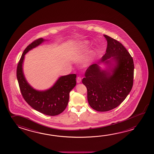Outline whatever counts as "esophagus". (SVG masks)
Masks as SVG:
<instances>
[{
  "label": "esophagus",
  "instance_id": "esophagus-1",
  "mask_svg": "<svg viewBox=\"0 0 154 154\" xmlns=\"http://www.w3.org/2000/svg\"><path fill=\"white\" fill-rule=\"evenodd\" d=\"M81 81H82V79H81V77H78L77 78V83H80Z\"/></svg>",
  "mask_w": 154,
  "mask_h": 154
}]
</instances>
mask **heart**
<instances>
[{"mask_svg":"<svg viewBox=\"0 0 154 154\" xmlns=\"http://www.w3.org/2000/svg\"><path fill=\"white\" fill-rule=\"evenodd\" d=\"M89 45V42L88 41H85L82 43H81L78 47H77L74 49L73 52V56L74 58L77 57L79 56L82 55L88 51ZM96 54V50L92 51L91 53V55L88 57V58L86 60L85 65L88 66L91 61L93 60V56H94Z\"/></svg>","mask_w":154,"mask_h":154,"instance_id":"b5f03b06","label":"heart"}]
</instances>
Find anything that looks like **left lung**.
Masks as SVG:
<instances>
[{"instance_id":"left-lung-1","label":"left lung","mask_w":154,"mask_h":154,"mask_svg":"<svg viewBox=\"0 0 154 154\" xmlns=\"http://www.w3.org/2000/svg\"><path fill=\"white\" fill-rule=\"evenodd\" d=\"M107 42L106 53L97 63L86 71L82 83L88 90V100L92 109L106 112L121 104L133 85L134 62L121 43L104 35ZM106 66L103 69L99 66Z\"/></svg>"}]
</instances>
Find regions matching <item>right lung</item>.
I'll return each mask as SVG.
<instances>
[{"label":"right lung","instance_id":"right-lung-1","mask_svg":"<svg viewBox=\"0 0 154 154\" xmlns=\"http://www.w3.org/2000/svg\"><path fill=\"white\" fill-rule=\"evenodd\" d=\"M45 41L38 38L27 47L18 63L17 77L21 92L25 101L33 109L40 113L55 116L66 109L69 100V93L76 86V74L60 77L51 88L45 90L33 88L26 80L23 70L25 55L29 51L36 48Z\"/></svg>","mask_w":154,"mask_h":154}]
</instances>
